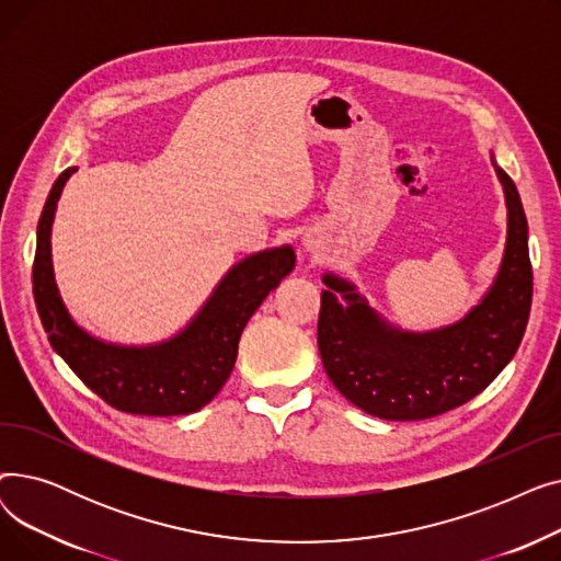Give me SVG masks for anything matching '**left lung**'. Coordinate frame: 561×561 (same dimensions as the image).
Here are the masks:
<instances>
[{"label":"left lung","mask_w":561,"mask_h":561,"mask_svg":"<svg viewBox=\"0 0 561 561\" xmlns=\"http://www.w3.org/2000/svg\"><path fill=\"white\" fill-rule=\"evenodd\" d=\"M493 168L507 202L505 254L486 296L461 320L404 332L370 309L355 284L322 275L320 359L332 385L366 414L385 421L446 414L482 393L516 355L533 305L527 218L512 176L495 161Z\"/></svg>","instance_id":"left-lung-1"}]
</instances>
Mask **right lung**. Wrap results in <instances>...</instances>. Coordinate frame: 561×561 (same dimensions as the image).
<instances>
[{
	"label": "right lung",
	"instance_id": "add662e5",
	"mask_svg": "<svg viewBox=\"0 0 561 561\" xmlns=\"http://www.w3.org/2000/svg\"><path fill=\"white\" fill-rule=\"evenodd\" d=\"M68 168L54 182L38 220L34 298L47 339L83 385L111 407L138 416H182L211 402L236 364L241 334L265 296L296 268L290 245L239 261L188 325L154 345L106 343L79 328L58 293L51 265V222Z\"/></svg>",
	"mask_w": 561,
	"mask_h": 561
}]
</instances>
